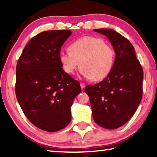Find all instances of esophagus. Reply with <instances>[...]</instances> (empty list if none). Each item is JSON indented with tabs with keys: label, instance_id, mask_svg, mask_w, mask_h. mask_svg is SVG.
<instances>
[{
	"label": "esophagus",
	"instance_id": "obj_1",
	"mask_svg": "<svg viewBox=\"0 0 157 157\" xmlns=\"http://www.w3.org/2000/svg\"><path fill=\"white\" fill-rule=\"evenodd\" d=\"M80 86H81L82 89H84L85 87H86V85L83 83H80Z\"/></svg>",
	"mask_w": 157,
	"mask_h": 157
}]
</instances>
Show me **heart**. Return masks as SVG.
I'll use <instances>...</instances> for the list:
<instances>
[{
    "instance_id": "1",
    "label": "heart",
    "mask_w": 157,
    "mask_h": 157,
    "mask_svg": "<svg viewBox=\"0 0 157 157\" xmlns=\"http://www.w3.org/2000/svg\"><path fill=\"white\" fill-rule=\"evenodd\" d=\"M70 51H61L60 61L64 71L73 74L81 64L83 75L94 81H100L110 74L114 66L115 52L104 40L85 36L72 43Z\"/></svg>"
}]
</instances>
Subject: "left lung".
<instances>
[{"label":"left lung","mask_w":157,"mask_h":157,"mask_svg":"<svg viewBox=\"0 0 157 157\" xmlns=\"http://www.w3.org/2000/svg\"><path fill=\"white\" fill-rule=\"evenodd\" d=\"M110 40L116 52L112 70L103 81L87 86L94 121L102 128L116 129L124 124L136 111L143 97V70L133 45L109 29H94Z\"/></svg>","instance_id":"8db88e82"}]
</instances>
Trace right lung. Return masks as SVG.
Listing matches in <instances>:
<instances>
[{
  "label": "right lung",
  "mask_w": 157,
  "mask_h": 157,
  "mask_svg": "<svg viewBox=\"0 0 157 157\" xmlns=\"http://www.w3.org/2000/svg\"><path fill=\"white\" fill-rule=\"evenodd\" d=\"M71 34L69 30L40 33L29 41L17 61V99L29 121L47 132L70 124L73 101L82 91L60 61L61 46Z\"/></svg>",
  "instance_id": "1"
}]
</instances>
